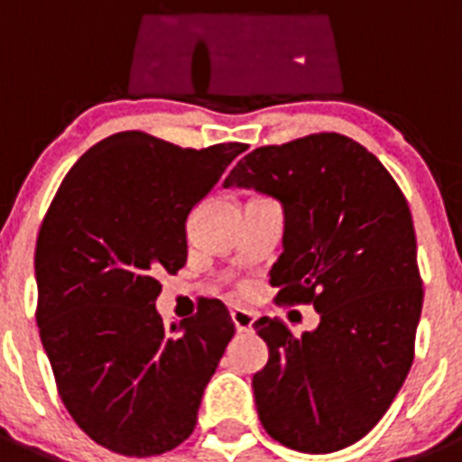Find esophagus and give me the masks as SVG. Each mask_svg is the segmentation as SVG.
<instances>
[{"instance_id": "esophagus-1", "label": "esophagus", "mask_w": 462, "mask_h": 462, "mask_svg": "<svg viewBox=\"0 0 462 462\" xmlns=\"http://www.w3.org/2000/svg\"><path fill=\"white\" fill-rule=\"evenodd\" d=\"M231 319H234V326L238 333H247V330H252V326H254V314L247 312V310L243 308L231 310Z\"/></svg>"}]
</instances>
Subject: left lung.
Instances as JSON below:
<instances>
[{
	"label": "left lung",
	"instance_id": "1",
	"mask_svg": "<svg viewBox=\"0 0 462 462\" xmlns=\"http://www.w3.org/2000/svg\"><path fill=\"white\" fill-rule=\"evenodd\" d=\"M284 208L277 303H312L319 326L296 337L280 319L252 379L259 419L280 444L330 454L368 435L414 361L423 289L405 196L361 143L310 134L245 154L224 180Z\"/></svg>",
	"mask_w": 462,
	"mask_h": 462
}]
</instances>
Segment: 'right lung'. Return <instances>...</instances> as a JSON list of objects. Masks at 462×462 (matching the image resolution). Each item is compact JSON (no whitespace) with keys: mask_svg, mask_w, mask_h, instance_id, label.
Listing matches in <instances>:
<instances>
[{"mask_svg":"<svg viewBox=\"0 0 462 462\" xmlns=\"http://www.w3.org/2000/svg\"><path fill=\"white\" fill-rule=\"evenodd\" d=\"M243 143L191 150L143 132L104 138L73 164L39 228L36 324L80 430L148 458L185 442L234 337L219 300L166 328L159 275L187 263L185 222Z\"/></svg>","mask_w":462,"mask_h":462,"instance_id":"1","label":"right lung"}]
</instances>
